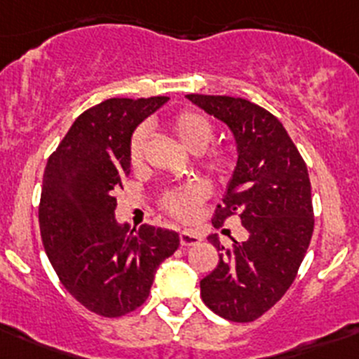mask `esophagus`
<instances>
[{"mask_svg": "<svg viewBox=\"0 0 359 359\" xmlns=\"http://www.w3.org/2000/svg\"><path fill=\"white\" fill-rule=\"evenodd\" d=\"M201 235L195 233V231L191 230H184L180 233V243L183 247H190V245H197L198 242H201Z\"/></svg>", "mask_w": 359, "mask_h": 359, "instance_id": "obj_1", "label": "esophagus"}]
</instances>
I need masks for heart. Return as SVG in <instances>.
I'll use <instances>...</instances> for the list:
<instances>
[{"mask_svg": "<svg viewBox=\"0 0 359 359\" xmlns=\"http://www.w3.org/2000/svg\"><path fill=\"white\" fill-rule=\"evenodd\" d=\"M168 126L175 133L176 138L191 152H202L214 136V126L209 121V117L197 112V110H180L175 116L169 117ZM147 140H149V131H147L145 126H140V128L133 131L128 147V158L131 168H140L142 165ZM202 162L209 169L210 175L216 176L217 180H228L233 175L235 155L228 149H223V147H216V149H210L209 152H205L204 157H202ZM205 198L207 188L202 183H198V181H191V183H187L184 187L168 191L162 197L161 204L162 209L169 216L176 217V219L183 221V223H191L201 214L202 204H204Z\"/></svg>", "mask_w": 359, "mask_h": 359, "instance_id": "b5f03b06", "label": "heart"}]
</instances>
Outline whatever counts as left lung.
I'll list each match as a JSON object with an SVG mask.
<instances>
[{
	"label": "left lung",
	"instance_id": "8db88e82",
	"mask_svg": "<svg viewBox=\"0 0 359 359\" xmlns=\"http://www.w3.org/2000/svg\"><path fill=\"white\" fill-rule=\"evenodd\" d=\"M207 114L230 126L238 162L214 228L238 216L249 240L223 247L216 269L201 282L202 301L216 315L236 323L254 321L289 290L315 228L308 168L283 124L245 98L187 95Z\"/></svg>",
	"mask_w": 359,
	"mask_h": 359
}]
</instances>
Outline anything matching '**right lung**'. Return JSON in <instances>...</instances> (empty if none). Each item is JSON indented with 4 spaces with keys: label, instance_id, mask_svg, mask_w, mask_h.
I'll return each instance as SVG.
<instances>
[{
    "label": "right lung",
    "instance_id": "right-lung-1",
    "mask_svg": "<svg viewBox=\"0 0 359 359\" xmlns=\"http://www.w3.org/2000/svg\"><path fill=\"white\" fill-rule=\"evenodd\" d=\"M168 97L109 98L84 110L48 158L39 201L44 250L58 280L91 313L119 318L147 301L176 231L116 221L114 190L129 176L135 128Z\"/></svg>",
    "mask_w": 359,
    "mask_h": 359
}]
</instances>
